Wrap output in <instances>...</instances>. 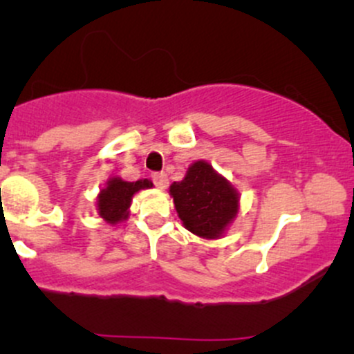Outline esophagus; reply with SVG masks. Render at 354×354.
I'll list each match as a JSON object with an SVG mask.
<instances>
[{
	"label": "esophagus",
	"instance_id": "34e87169",
	"mask_svg": "<svg viewBox=\"0 0 354 354\" xmlns=\"http://www.w3.org/2000/svg\"><path fill=\"white\" fill-rule=\"evenodd\" d=\"M151 180L154 183V186L160 189H165L168 186V174L166 173H153Z\"/></svg>",
	"mask_w": 354,
	"mask_h": 354
}]
</instances>
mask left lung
<instances>
[{"label": "left lung", "instance_id": "1", "mask_svg": "<svg viewBox=\"0 0 354 354\" xmlns=\"http://www.w3.org/2000/svg\"><path fill=\"white\" fill-rule=\"evenodd\" d=\"M183 225L201 238L214 239L238 213V194L211 165L196 161L185 180L169 188Z\"/></svg>", "mask_w": 354, "mask_h": 354}]
</instances>
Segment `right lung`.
Instances as JSON below:
<instances>
[{"mask_svg":"<svg viewBox=\"0 0 354 354\" xmlns=\"http://www.w3.org/2000/svg\"><path fill=\"white\" fill-rule=\"evenodd\" d=\"M151 186L153 183L148 180L131 183L120 180V178H113L98 196V209L101 218H104L111 225L121 221V219H126L133 194L143 188H151Z\"/></svg>","mask_w":354,"mask_h":354,"instance_id":"obj_1","label":"right lung"}]
</instances>
